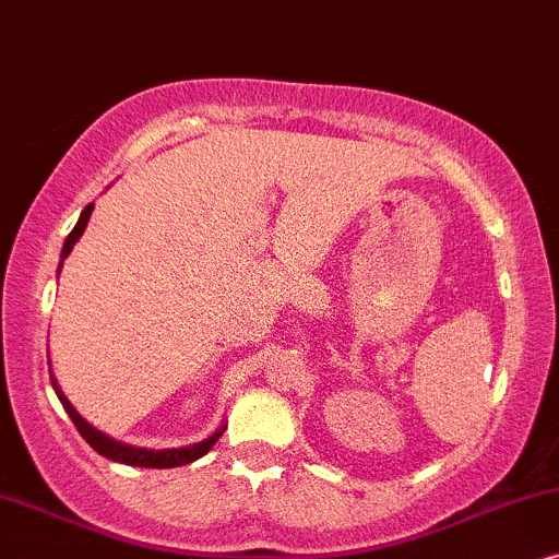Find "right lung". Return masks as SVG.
<instances>
[{"label": "right lung", "mask_w": 559, "mask_h": 559, "mask_svg": "<svg viewBox=\"0 0 559 559\" xmlns=\"http://www.w3.org/2000/svg\"><path fill=\"white\" fill-rule=\"evenodd\" d=\"M92 210H94V204H86L84 206V212H81L76 227H73L71 235L66 237L63 252H61V265H58V271H61V267H63V258L69 255L71 248H73V245H76V240L81 237V233H84V229H86V222H88V217H92ZM50 383H53V389L58 393V399H61L66 414H69L71 421L76 424L79 435L84 437V440L92 444V448L99 452V455L115 460V463L138 465V467H178V465H189V463H193V460H199L202 455H206V452L214 448V442H217L219 437H222V429H219V431H214L210 440H204V442H199V444H189V448H181V450H160V452H155V450H143V448H130V444L109 440L107 435H102V431H96L92 424H86L84 419H81V414L69 404V399L63 396L61 385L56 383L53 376H50Z\"/></svg>", "instance_id": "right-lung-1"}]
</instances>
